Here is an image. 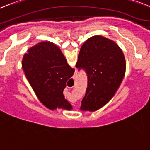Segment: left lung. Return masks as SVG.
Listing matches in <instances>:
<instances>
[{
  "label": "left lung",
  "mask_w": 150,
  "mask_h": 150,
  "mask_svg": "<svg viewBox=\"0 0 150 150\" xmlns=\"http://www.w3.org/2000/svg\"><path fill=\"white\" fill-rule=\"evenodd\" d=\"M76 67L85 70L88 79L81 109L93 112L113 97L125 76L126 63L115 42L96 35L82 45Z\"/></svg>",
  "instance_id": "obj_1"
}]
</instances>
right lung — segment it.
<instances>
[{
  "label": "right lung",
  "mask_w": 150,
  "mask_h": 150,
  "mask_svg": "<svg viewBox=\"0 0 150 150\" xmlns=\"http://www.w3.org/2000/svg\"><path fill=\"white\" fill-rule=\"evenodd\" d=\"M22 67L25 76L42 104L49 109H71L63 95L66 83L74 74L60 48L50 42H42L28 50Z\"/></svg>",
  "instance_id": "add662e5"
}]
</instances>
